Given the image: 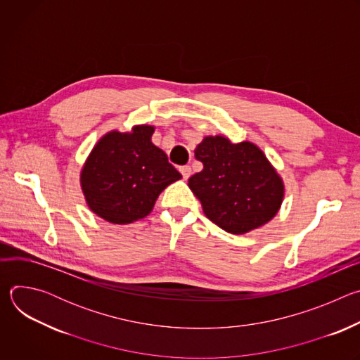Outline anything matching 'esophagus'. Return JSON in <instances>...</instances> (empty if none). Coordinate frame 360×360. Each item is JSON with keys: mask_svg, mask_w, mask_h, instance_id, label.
<instances>
[{"mask_svg": "<svg viewBox=\"0 0 360 360\" xmlns=\"http://www.w3.org/2000/svg\"><path fill=\"white\" fill-rule=\"evenodd\" d=\"M179 171H181V174H182V178H184V179H188V178L191 176V167H188V165L181 167Z\"/></svg>", "mask_w": 360, "mask_h": 360, "instance_id": "34e87169", "label": "esophagus"}]
</instances>
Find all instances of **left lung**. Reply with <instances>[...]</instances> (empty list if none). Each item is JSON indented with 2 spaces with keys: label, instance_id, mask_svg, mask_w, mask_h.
Instances as JSON below:
<instances>
[{
  "label": "left lung",
  "instance_id": "obj_1",
  "mask_svg": "<svg viewBox=\"0 0 360 360\" xmlns=\"http://www.w3.org/2000/svg\"><path fill=\"white\" fill-rule=\"evenodd\" d=\"M203 169L188 179L202 210L229 233L242 235L268 224L279 211L283 182L252 142L207 136L195 149Z\"/></svg>",
  "mask_w": 360,
  "mask_h": 360
}]
</instances>
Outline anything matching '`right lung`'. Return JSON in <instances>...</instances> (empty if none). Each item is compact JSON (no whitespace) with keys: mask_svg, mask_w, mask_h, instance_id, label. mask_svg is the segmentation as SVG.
<instances>
[{"mask_svg":"<svg viewBox=\"0 0 360 360\" xmlns=\"http://www.w3.org/2000/svg\"><path fill=\"white\" fill-rule=\"evenodd\" d=\"M153 127L132 132L112 131L101 138L81 172L88 207L111 224H131L145 218L160 193L182 175L167 153L150 142Z\"/></svg>","mask_w":360,"mask_h":360,"instance_id":"add662e5","label":"right lung"}]
</instances>
